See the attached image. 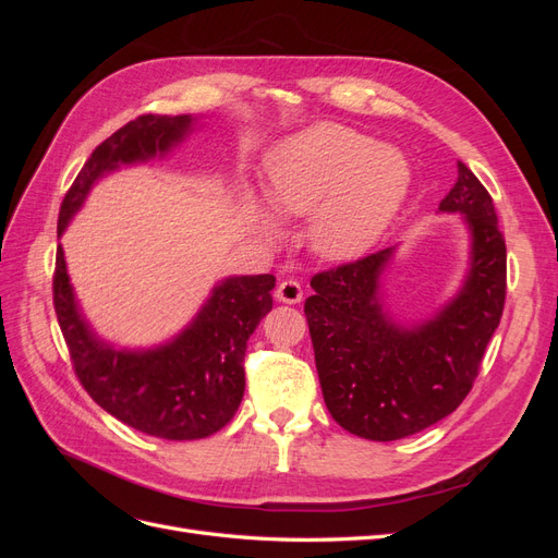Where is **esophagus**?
I'll list each match as a JSON object with an SVG mask.
<instances>
[{"instance_id":"34e87169","label":"esophagus","mask_w":558,"mask_h":558,"mask_svg":"<svg viewBox=\"0 0 558 558\" xmlns=\"http://www.w3.org/2000/svg\"><path fill=\"white\" fill-rule=\"evenodd\" d=\"M275 298L279 302H286V305H298V302L302 300V286L300 281L295 279H281L277 291H275Z\"/></svg>"}]
</instances>
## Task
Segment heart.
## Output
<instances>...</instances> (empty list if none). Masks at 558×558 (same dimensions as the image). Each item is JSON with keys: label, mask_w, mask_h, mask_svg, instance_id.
Returning a JSON list of instances; mask_svg holds the SVG:
<instances>
[{"label": "heart", "mask_w": 558, "mask_h": 558, "mask_svg": "<svg viewBox=\"0 0 558 558\" xmlns=\"http://www.w3.org/2000/svg\"><path fill=\"white\" fill-rule=\"evenodd\" d=\"M412 172L400 150L367 134L320 123L281 142L267 158L265 197L275 214L310 216L318 258L347 263L373 248L393 223ZM269 232L277 223L267 221Z\"/></svg>", "instance_id": "heart-1"}]
</instances>
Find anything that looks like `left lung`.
Masks as SVG:
<instances>
[{
    "label": "left lung",
    "instance_id": "obj_1",
    "mask_svg": "<svg viewBox=\"0 0 558 558\" xmlns=\"http://www.w3.org/2000/svg\"><path fill=\"white\" fill-rule=\"evenodd\" d=\"M440 211L465 214L472 263L463 291L424 326H396L379 305L391 248L312 277L305 316L326 408L344 430L391 442L451 414L480 375L508 293V248L494 199L459 162Z\"/></svg>",
    "mask_w": 558,
    "mask_h": 558
}]
</instances>
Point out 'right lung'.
I'll use <instances>...</instances> for the list:
<instances>
[{
  "label": "right lung",
  "instance_id": "add662e5",
  "mask_svg": "<svg viewBox=\"0 0 558 558\" xmlns=\"http://www.w3.org/2000/svg\"><path fill=\"white\" fill-rule=\"evenodd\" d=\"M191 125V116L134 118L99 144L66 191L58 234L86 199L90 185L118 165L165 154ZM272 275L226 279L174 342L156 351H116L81 318L58 246L53 307L72 367L88 396L134 430L162 440H199L221 430L244 396V353L251 332L272 310Z\"/></svg>",
  "mask_w": 558,
  "mask_h": 558
}]
</instances>
